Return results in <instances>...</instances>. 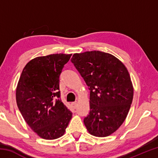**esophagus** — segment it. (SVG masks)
Returning <instances> with one entry per match:
<instances>
[{
  "mask_svg": "<svg viewBox=\"0 0 158 158\" xmlns=\"http://www.w3.org/2000/svg\"><path fill=\"white\" fill-rule=\"evenodd\" d=\"M72 106L73 109H76L77 107V102H73L72 103Z\"/></svg>",
  "mask_w": 158,
  "mask_h": 158,
  "instance_id": "34e87169",
  "label": "esophagus"
}]
</instances>
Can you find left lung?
<instances>
[{
  "mask_svg": "<svg viewBox=\"0 0 158 158\" xmlns=\"http://www.w3.org/2000/svg\"><path fill=\"white\" fill-rule=\"evenodd\" d=\"M71 61L90 90V111L84 120L88 132L98 137L111 135L125 121L132 102L134 89L126 67L100 51L74 53Z\"/></svg>",
  "mask_w": 158,
  "mask_h": 158,
  "instance_id": "8db88e82",
  "label": "left lung"
}]
</instances>
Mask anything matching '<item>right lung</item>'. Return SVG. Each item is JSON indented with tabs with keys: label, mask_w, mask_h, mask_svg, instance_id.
Here are the masks:
<instances>
[{
	"label": "right lung",
	"mask_w": 158,
	"mask_h": 158,
	"mask_svg": "<svg viewBox=\"0 0 158 158\" xmlns=\"http://www.w3.org/2000/svg\"><path fill=\"white\" fill-rule=\"evenodd\" d=\"M71 56L55 53L35 58L26 64L18 81V108L31 130L44 139L62 137L73 116L59 99V77Z\"/></svg>",
	"instance_id": "1"
}]
</instances>
